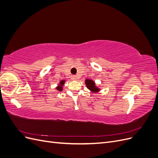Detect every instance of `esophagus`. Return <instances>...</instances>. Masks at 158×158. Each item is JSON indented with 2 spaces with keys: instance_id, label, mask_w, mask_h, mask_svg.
Segmentation results:
<instances>
[{
  "instance_id": "esophagus-1",
  "label": "esophagus",
  "mask_w": 158,
  "mask_h": 158,
  "mask_svg": "<svg viewBox=\"0 0 158 158\" xmlns=\"http://www.w3.org/2000/svg\"><path fill=\"white\" fill-rule=\"evenodd\" d=\"M71 78H72V80H78V77L76 76H73Z\"/></svg>"
}]
</instances>
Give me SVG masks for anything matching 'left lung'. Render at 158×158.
<instances>
[{
	"label": "left lung",
	"instance_id": "1",
	"mask_svg": "<svg viewBox=\"0 0 158 158\" xmlns=\"http://www.w3.org/2000/svg\"><path fill=\"white\" fill-rule=\"evenodd\" d=\"M85 85H86V87L92 92L95 93V92H98L99 91V89L97 86H95V84L93 80H90V79H86L85 80Z\"/></svg>",
	"mask_w": 158,
	"mask_h": 158
}]
</instances>
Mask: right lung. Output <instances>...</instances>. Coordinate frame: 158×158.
I'll return each instance as SVG.
<instances>
[{
    "instance_id": "obj_1",
    "label": "right lung",
    "mask_w": 158,
    "mask_h": 158,
    "mask_svg": "<svg viewBox=\"0 0 158 158\" xmlns=\"http://www.w3.org/2000/svg\"><path fill=\"white\" fill-rule=\"evenodd\" d=\"M64 82H65V80H62L60 82H59V84L58 85V86L56 87V89L60 91H60L63 90V86Z\"/></svg>"
}]
</instances>
